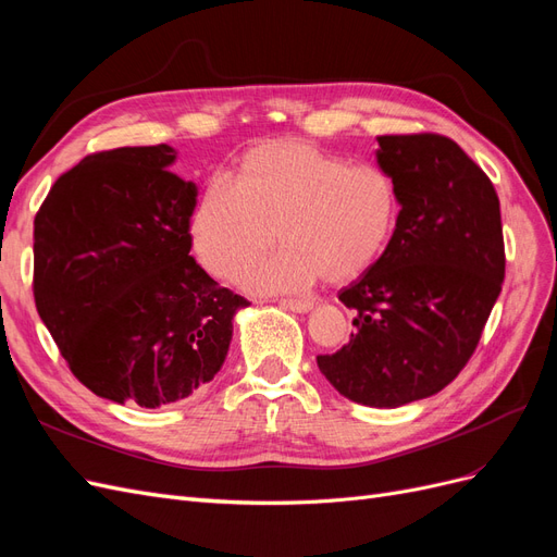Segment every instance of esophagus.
Instances as JSON below:
<instances>
[{"instance_id":"esophagus-1","label":"esophagus","mask_w":557,"mask_h":557,"mask_svg":"<svg viewBox=\"0 0 557 557\" xmlns=\"http://www.w3.org/2000/svg\"><path fill=\"white\" fill-rule=\"evenodd\" d=\"M278 305H281L283 309L295 311V313H307V311H311L313 301H309V299H281Z\"/></svg>"}]
</instances>
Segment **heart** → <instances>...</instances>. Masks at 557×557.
Masks as SVG:
<instances>
[{"label":"heart","mask_w":557,"mask_h":557,"mask_svg":"<svg viewBox=\"0 0 557 557\" xmlns=\"http://www.w3.org/2000/svg\"><path fill=\"white\" fill-rule=\"evenodd\" d=\"M399 188L381 164H350L307 144L272 141L246 153L239 181L213 174L201 193L190 239L211 274L237 281L274 246H285L244 274L256 293L307 288L323 276L342 283L367 272L391 244Z\"/></svg>","instance_id":"heart-1"}]
</instances>
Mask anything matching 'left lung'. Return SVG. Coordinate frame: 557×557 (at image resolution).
Segmentation results:
<instances>
[{
	"instance_id": "1",
	"label": "left lung",
	"mask_w": 557,
	"mask_h": 557,
	"mask_svg": "<svg viewBox=\"0 0 557 557\" xmlns=\"http://www.w3.org/2000/svg\"><path fill=\"white\" fill-rule=\"evenodd\" d=\"M397 181L399 221L383 256L339 293L356 311L350 342L318 369L350 401L376 409L425 399L474 356L504 281L493 181L448 137H379Z\"/></svg>"
}]
</instances>
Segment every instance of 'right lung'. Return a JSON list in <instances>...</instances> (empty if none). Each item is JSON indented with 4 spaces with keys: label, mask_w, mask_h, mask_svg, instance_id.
Masks as SVG:
<instances>
[{
    "label": "right lung",
    "mask_w": 557,
    "mask_h": 557,
    "mask_svg": "<svg viewBox=\"0 0 557 557\" xmlns=\"http://www.w3.org/2000/svg\"><path fill=\"white\" fill-rule=\"evenodd\" d=\"M166 144L125 146L64 172L35 218V301L95 395L158 409L223 367L248 301L190 256L195 183Z\"/></svg>",
    "instance_id": "obj_1"
}]
</instances>
